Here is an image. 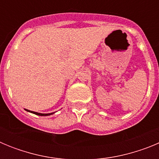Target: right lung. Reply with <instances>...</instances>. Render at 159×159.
I'll list each match as a JSON object with an SVG mask.
<instances>
[{
	"label": "right lung",
	"instance_id": "add662e5",
	"mask_svg": "<svg viewBox=\"0 0 159 159\" xmlns=\"http://www.w3.org/2000/svg\"><path fill=\"white\" fill-rule=\"evenodd\" d=\"M25 110L26 111L30 112V113H32V114H35V115H36V116H51V115H52V114L56 113V112H52V113L44 114V113H39V112L32 111H29V110H28V109H25Z\"/></svg>",
	"mask_w": 159,
	"mask_h": 159
}]
</instances>
